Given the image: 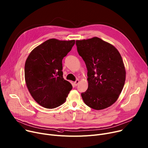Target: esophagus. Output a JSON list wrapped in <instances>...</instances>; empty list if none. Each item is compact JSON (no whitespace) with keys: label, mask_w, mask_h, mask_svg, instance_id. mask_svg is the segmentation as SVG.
Returning a JSON list of instances; mask_svg holds the SVG:
<instances>
[{"label":"esophagus","mask_w":148,"mask_h":148,"mask_svg":"<svg viewBox=\"0 0 148 148\" xmlns=\"http://www.w3.org/2000/svg\"><path fill=\"white\" fill-rule=\"evenodd\" d=\"M79 83V79H77V80L75 82H74V85L75 86H77Z\"/></svg>","instance_id":"1"}]
</instances>
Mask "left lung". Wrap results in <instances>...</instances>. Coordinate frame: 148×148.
<instances>
[{
  "instance_id": "obj_1",
  "label": "left lung",
  "mask_w": 148,
  "mask_h": 148,
  "mask_svg": "<svg viewBox=\"0 0 148 148\" xmlns=\"http://www.w3.org/2000/svg\"><path fill=\"white\" fill-rule=\"evenodd\" d=\"M79 56L88 70V88L81 94L88 107L100 110L117 100L126 81V69L121 56L112 44L95 37L76 40Z\"/></svg>"
}]
</instances>
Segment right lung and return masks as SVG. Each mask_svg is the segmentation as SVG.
Instances as JSON below:
<instances>
[{"instance_id":"obj_1","label":"right lung","mask_w":148,"mask_h":148,"mask_svg":"<svg viewBox=\"0 0 148 148\" xmlns=\"http://www.w3.org/2000/svg\"><path fill=\"white\" fill-rule=\"evenodd\" d=\"M75 44L51 38L34 49L25 64V80L32 98L41 106L54 108L63 104L72 88L63 77L62 60Z\"/></svg>"}]
</instances>
